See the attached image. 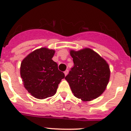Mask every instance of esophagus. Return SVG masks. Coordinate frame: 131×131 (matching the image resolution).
<instances>
[{
  "label": "esophagus",
  "mask_w": 131,
  "mask_h": 131,
  "mask_svg": "<svg viewBox=\"0 0 131 131\" xmlns=\"http://www.w3.org/2000/svg\"><path fill=\"white\" fill-rule=\"evenodd\" d=\"M68 70H66L65 71H64V75H67V74H68Z\"/></svg>",
  "instance_id": "obj_1"
}]
</instances>
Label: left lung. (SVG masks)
Returning <instances> with one entry per match:
<instances>
[{"mask_svg":"<svg viewBox=\"0 0 131 131\" xmlns=\"http://www.w3.org/2000/svg\"><path fill=\"white\" fill-rule=\"evenodd\" d=\"M74 66L65 79L75 96L82 101L99 97L105 91L110 81L109 64L99 54L89 48L70 50Z\"/></svg>","mask_w":131,"mask_h":131,"instance_id":"1","label":"left lung"}]
</instances>
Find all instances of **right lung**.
Masks as SVG:
<instances>
[{"instance_id":"add662e5","label":"right lung","mask_w":131,"mask_h":131,"mask_svg":"<svg viewBox=\"0 0 131 131\" xmlns=\"http://www.w3.org/2000/svg\"><path fill=\"white\" fill-rule=\"evenodd\" d=\"M55 50L41 48L32 52L21 63L20 75L25 88L32 96L45 99L56 93L58 85L64 78L52 59Z\"/></svg>"}]
</instances>
